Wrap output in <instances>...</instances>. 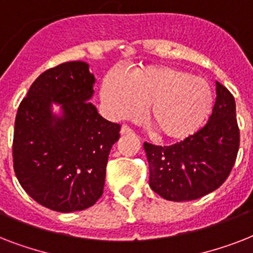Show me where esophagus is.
<instances>
[{
	"label": "esophagus",
	"mask_w": 253,
	"mask_h": 253,
	"mask_svg": "<svg viewBox=\"0 0 253 253\" xmlns=\"http://www.w3.org/2000/svg\"><path fill=\"white\" fill-rule=\"evenodd\" d=\"M121 134H122V135H130V134H132V130H131L128 126H126V125H123L122 128H121Z\"/></svg>",
	"instance_id": "34e87169"
}]
</instances>
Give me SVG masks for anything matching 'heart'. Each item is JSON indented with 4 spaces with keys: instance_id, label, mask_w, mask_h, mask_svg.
I'll use <instances>...</instances> for the list:
<instances>
[{
    "instance_id": "1",
    "label": "heart",
    "mask_w": 253,
    "mask_h": 253,
    "mask_svg": "<svg viewBox=\"0 0 253 253\" xmlns=\"http://www.w3.org/2000/svg\"><path fill=\"white\" fill-rule=\"evenodd\" d=\"M101 99L115 119L134 118L147 105L146 121L156 136L178 142L200 130L212 110L208 81L169 65H146L126 77L110 71L103 77Z\"/></svg>"
}]
</instances>
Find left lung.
<instances>
[{"instance_id": "8db88e82", "label": "left lung", "mask_w": 253, "mask_h": 253, "mask_svg": "<svg viewBox=\"0 0 253 253\" xmlns=\"http://www.w3.org/2000/svg\"><path fill=\"white\" fill-rule=\"evenodd\" d=\"M216 85L215 105L206 126L168 147L144 143L150 186L164 200L192 201L214 192L231 172L239 150L234 95Z\"/></svg>"}]
</instances>
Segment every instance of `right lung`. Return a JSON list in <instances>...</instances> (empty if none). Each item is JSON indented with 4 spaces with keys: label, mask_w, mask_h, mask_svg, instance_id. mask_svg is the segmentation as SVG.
I'll return each instance as SVG.
<instances>
[{
    "label": "right lung",
    "mask_w": 253,
    "mask_h": 253,
    "mask_svg": "<svg viewBox=\"0 0 253 253\" xmlns=\"http://www.w3.org/2000/svg\"><path fill=\"white\" fill-rule=\"evenodd\" d=\"M94 83L89 64L63 63L42 73L18 107L14 172L33 200L55 211L85 210L103 193L121 126L89 102ZM53 103L61 105L60 116L52 113Z\"/></svg>",
    "instance_id": "add662e5"
}]
</instances>
